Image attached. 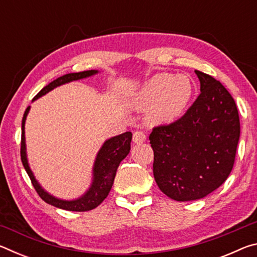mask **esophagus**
Returning <instances> with one entry per match:
<instances>
[{"instance_id": "34e87169", "label": "esophagus", "mask_w": 257, "mask_h": 257, "mask_svg": "<svg viewBox=\"0 0 257 257\" xmlns=\"http://www.w3.org/2000/svg\"><path fill=\"white\" fill-rule=\"evenodd\" d=\"M133 141L135 144H143L146 141V135L143 132H135L133 136Z\"/></svg>"}]
</instances>
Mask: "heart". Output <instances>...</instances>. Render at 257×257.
<instances>
[{"instance_id": "b5f03b06", "label": "heart", "mask_w": 257, "mask_h": 257, "mask_svg": "<svg viewBox=\"0 0 257 257\" xmlns=\"http://www.w3.org/2000/svg\"><path fill=\"white\" fill-rule=\"evenodd\" d=\"M193 84L187 76L160 72L144 82L133 99L138 110H149L155 124H170L184 114L193 96Z\"/></svg>"}]
</instances>
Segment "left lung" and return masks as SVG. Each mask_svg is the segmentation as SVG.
Masks as SVG:
<instances>
[{"instance_id":"8db88e82","label":"left lung","mask_w":257,"mask_h":257,"mask_svg":"<svg viewBox=\"0 0 257 257\" xmlns=\"http://www.w3.org/2000/svg\"><path fill=\"white\" fill-rule=\"evenodd\" d=\"M195 73L201 82L196 101L179 120L150 135L156 184L178 202L201 199L227 180L240 136L231 95L213 77Z\"/></svg>"}]
</instances>
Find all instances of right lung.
<instances>
[{"mask_svg":"<svg viewBox=\"0 0 257 257\" xmlns=\"http://www.w3.org/2000/svg\"><path fill=\"white\" fill-rule=\"evenodd\" d=\"M98 70H87L81 72H73L68 73L62 77H59L58 79L50 82L49 85L45 86L36 96L34 97L33 102L36 101L42 96H44L51 90L59 86H62L64 84H69L71 81H77L80 79H85V78L92 77L94 75H97ZM30 106L26 108L23 123H21V161H23L24 168L26 172L32 180V184L35 187V189L38 193V195L42 197L43 201H45L50 205H53L58 208H62V210L67 211H73V212H85L90 211L93 208L97 207L110 193L112 188L113 181L116 175V170H118L119 164L121 163L125 156L129 154L130 152V143H132L133 134L130 132H125L123 134H120L118 136L111 137L106 139L103 143L101 149L98 150L96 158L94 161L93 170H92V182H90L89 188L87 189L81 196L73 198V199H63L55 197L54 195L50 194L43 188L42 185L38 182V180L35 178L34 172L29 167L28 158H27V147H26V137H25V123L27 115L29 113Z\"/></svg>","mask_w":257,"mask_h":257,"instance_id":"1","label":"right lung"}]
</instances>
